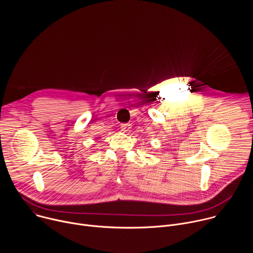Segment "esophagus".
<instances>
[{
	"label": "esophagus",
	"mask_w": 253,
	"mask_h": 253,
	"mask_svg": "<svg viewBox=\"0 0 253 253\" xmlns=\"http://www.w3.org/2000/svg\"><path fill=\"white\" fill-rule=\"evenodd\" d=\"M131 128H132V125L127 123V124H122L121 125V131H123L124 133H128L131 131Z\"/></svg>",
	"instance_id": "obj_1"
}]
</instances>
